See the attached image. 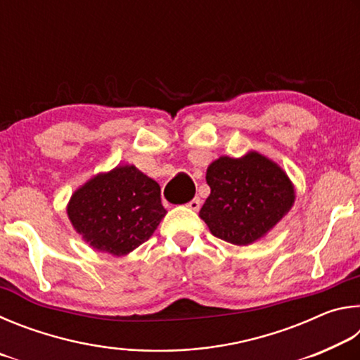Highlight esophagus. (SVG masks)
Returning a JSON list of instances; mask_svg holds the SVG:
<instances>
[{
    "mask_svg": "<svg viewBox=\"0 0 360 360\" xmlns=\"http://www.w3.org/2000/svg\"><path fill=\"white\" fill-rule=\"evenodd\" d=\"M200 205H202V203H200V198L195 197V198L191 200V202L187 203V208H191L193 211H198L200 210Z\"/></svg>",
    "mask_w": 360,
    "mask_h": 360,
    "instance_id": "1",
    "label": "esophagus"
}]
</instances>
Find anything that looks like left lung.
Masks as SVG:
<instances>
[{"label": "left lung", "mask_w": 360, "mask_h": 360, "mask_svg": "<svg viewBox=\"0 0 360 360\" xmlns=\"http://www.w3.org/2000/svg\"><path fill=\"white\" fill-rule=\"evenodd\" d=\"M206 182L211 193L200 217L212 235L236 246L265 236L295 200L283 168L255 150L241 158L219 157L206 169Z\"/></svg>", "instance_id": "obj_1"}]
</instances>
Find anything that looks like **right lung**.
<instances>
[{"instance_id":"1","label":"right lung","mask_w":360,"mask_h":360,"mask_svg":"<svg viewBox=\"0 0 360 360\" xmlns=\"http://www.w3.org/2000/svg\"><path fill=\"white\" fill-rule=\"evenodd\" d=\"M66 211L84 241L117 257L148 241L167 214L160 186L133 165L94 176L71 195Z\"/></svg>"}]
</instances>
